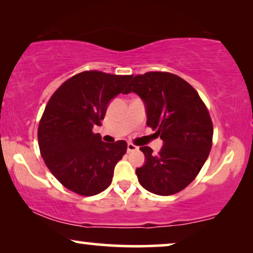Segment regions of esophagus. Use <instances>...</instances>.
Returning a JSON list of instances; mask_svg holds the SVG:
<instances>
[{"mask_svg": "<svg viewBox=\"0 0 253 253\" xmlns=\"http://www.w3.org/2000/svg\"><path fill=\"white\" fill-rule=\"evenodd\" d=\"M138 147L136 145L132 144V143H127V152H133V151H137Z\"/></svg>", "mask_w": 253, "mask_h": 253, "instance_id": "obj_1", "label": "esophagus"}]
</instances>
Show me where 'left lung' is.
Listing matches in <instances>:
<instances>
[{
  "instance_id": "obj_1",
  "label": "left lung",
  "mask_w": 253,
  "mask_h": 253,
  "mask_svg": "<svg viewBox=\"0 0 253 253\" xmlns=\"http://www.w3.org/2000/svg\"><path fill=\"white\" fill-rule=\"evenodd\" d=\"M137 93L146 105L147 126L164 140L158 154L140 147L146 162L136 169L138 181L159 196L175 195L199 174L213 140V123L198 92L170 72L134 76L124 93Z\"/></svg>"
}]
</instances>
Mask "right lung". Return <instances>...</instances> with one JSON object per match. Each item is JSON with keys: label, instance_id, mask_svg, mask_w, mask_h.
Listing matches in <instances>:
<instances>
[{"label": "right lung", "instance_id": "obj_1", "mask_svg": "<svg viewBox=\"0 0 253 253\" xmlns=\"http://www.w3.org/2000/svg\"><path fill=\"white\" fill-rule=\"evenodd\" d=\"M131 78L79 72L54 92L44 108L38 127L41 157L55 178L77 195L94 196L108 188L114 168L126 154V140L105 143L93 126H101L109 101Z\"/></svg>", "mask_w": 253, "mask_h": 253}]
</instances>
